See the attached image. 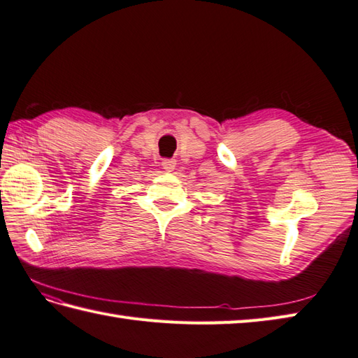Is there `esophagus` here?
Here are the masks:
<instances>
[{
    "label": "esophagus",
    "instance_id": "1",
    "mask_svg": "<svg viewBox=\"0 0 358 358\" xmlns=\"http://www.w3.org/2000/svg\"><path fill=\"white\" fill-rule=\"evenodd\" d=\"M162 166L165 171H173L174 166H176V161H174V159H164Z\"/></svg>",
    "mask_w": 358,
    "mask_h": 358
}]
</instances>
